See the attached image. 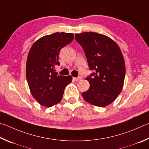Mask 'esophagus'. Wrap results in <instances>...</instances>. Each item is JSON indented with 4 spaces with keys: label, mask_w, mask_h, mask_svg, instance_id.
Here are the masks:
<instances>
[{
    "label": "esophagus",
    "mask_w": 149,
    "mask_h": 149,
    "mask_svg": "<svg viewBox=\"0 0 149 149\" xmlns=\"http://www.w3.org/2000/svg\"><path fill=\"white\" fill-rule=\"evenodd\" d=\"M73 79H74V80H75V81H79V80H81V77H76V78H73Z\"/></svg>",
    "instance_id": "34e87169"
}]
</instances>
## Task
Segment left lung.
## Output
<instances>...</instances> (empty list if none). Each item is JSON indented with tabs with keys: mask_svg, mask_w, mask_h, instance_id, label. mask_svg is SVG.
<instances>
[{
	"mask_svg": "<svg viewBox=\"0 0 149 149\" xmlns=\"http://www.w3.org/2000/svg\"><path fill=\"white\" fill-rule=\"evenodd\" d=\"M75 39L84 49L90 69L93 70L86 78L90 88L82 97L94 106H107L123 88L126 67L120 49L113 39L97 33L76 34Z\"/></svg>",
	"mask_w": 149,
	"mask_h": 149,
	"instance_id": "1",
	"label": "left lung"
}]
</instances>
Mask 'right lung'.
I'll list each match as a JSON object with an SVG mask.
<instances>
[{"mask_svg": "<svg viewBox=\"0 0 149 149\" xmlns=\"http://www.w3.org/2000/svg\"><path fill=\"white\" fill-rule=\"evenodd\" d=\"M74 39L72 33H56L44 36L33 44L26 63V78L32 95L37 102L50 107L61 101L71 76H61L55 70L59 65V51Z\"/></svg>", "mask_w": 149, "mask_h": 149, "instance_id": "1", "label": "right lung"}]
</instances>
